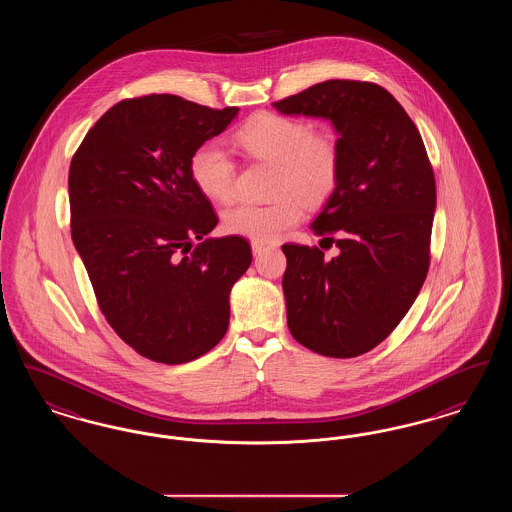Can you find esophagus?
Masks as SVG:
<instances>
[{
	"label": "esophagus",
	"instance_id": "esophagus-1",
	"mask_svg": "<svg viewBox=\"0 0 512 512\" xmlns=\"http://www.w3.org/2000/svg\"><path fill=\"white\" fill-rule=\"evenodd\" d=\"M268 247V244H263V242H255V240H253V242H251V249H253V253H255V255H259V253H263V251H265V249H267Z\"/></svg>",
	"mask_w": 512,
	"mask_h": 512
}]
</instances>
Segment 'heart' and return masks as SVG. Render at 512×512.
Segmentation results:
<instances>
[{
    "label": "heart",
    "instance_id": "b5f03b06",
    "mask_svg": "<svg viewBox=\"0 0 512 512\" xmlns=\"http://www.w3.org/2000/svg\"><path fill=\"white\" fill-rule=\"evenodd\" d=\"M236 146L247 157L278 167L274 194L267 205L242 203L224 213V230L255 242H274L303 217L299 195L318 203L340 178L341 149L330 130H315L307 119L263 111L245 121L234 134ZM197 190L215 203L236 197L238 169L232 157L213 144L197 147L190 159Z\"/></svg>",
    "mask_w": 512,
    "mask_h": 512
}]
</instances>
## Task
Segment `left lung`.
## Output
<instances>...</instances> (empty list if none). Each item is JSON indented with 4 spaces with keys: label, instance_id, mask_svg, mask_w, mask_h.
<instances>
[{
    "label": "left lung",
    "instance_id": "obj_1",
    "mask_svg": "<svg viewBox=\"0 0 512 512\" xmlns=\"http://www.w3.org/2000/svg\"><path fill=\"white\" fill-rule=\"evenodd\" d=\"M272 107L330 119L340 132V178L313 222L340 255L328 261L317 245H282L288 328L318 355L359 357L397 328L426 280L432 163L411 117L374 82L326 80Z\"/></svg>",
    "mask_w": 512,
    "mask_h": 512
}]
</instances>
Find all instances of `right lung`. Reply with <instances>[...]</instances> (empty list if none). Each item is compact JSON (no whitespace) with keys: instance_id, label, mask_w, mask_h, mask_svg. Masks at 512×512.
I'll return each instance as SVG.
<instances>
[{"instance_id":"right-lung-1","label":"right lung","mask_w":512,"mask_h":512,"mask_svg":"<svg viewBox=\"0 0 512 512\" xmlns=\"http://www.w3.org/2000/svg\"><path fill=\"white\" fill-rule=\"evenodd\" d=\"M238 111L172 94L122 99L74 151V247L99 311L149 361L190 363L228 330V295L251 265V245L242 236L205 238L219 217L197 190L190 159Z\"/></svg>"}]
</instances>
